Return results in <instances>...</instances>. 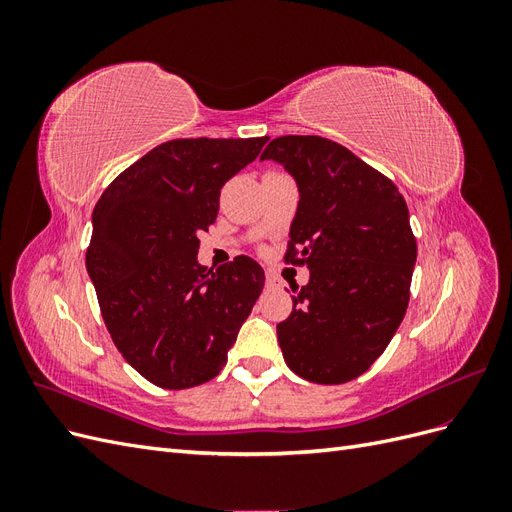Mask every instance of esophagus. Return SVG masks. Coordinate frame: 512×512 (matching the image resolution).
Wrapping results in <instances>:
<instances>
[{"label": "esophagus", "instance_id": "obj_1", "mask_svg": "<svg viewBox=\"0 0 512 512\" xmlns=\"http://www.w3.org/2000/svg\"><path fill=\"white\" fill-rule=\"evenodd\" d=\"M265 277H267V280H265L267 288H280V286H282V280H280V277H277L273 271H267Z\"/></svg>", "mask_w": 512, "mask_h": 512}]
</instances>
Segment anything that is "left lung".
Listing matches in <instances>:
<instances>
[{
    "mask_svg": "<svg viewBox=\"0 0 512 512\" xmlns=\"http://www.w3.org/2000/svg\"><path fill=\"white\" fill-rule=\"evenodd\" d=\"M260 160L297 183L290 252L309 269L277 324L286 365L316 384L359 378L404 320L416 265L410 213L395 183L322 136H280ZM299 246L302 252L293 250Z\"/></svg>",
    "mask_w": 512,
    "mask_h": 512,
    "instance_id": "8db88e82",
    "label": "left lung"
}]
</instances>
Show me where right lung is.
I'll return each mask as SVG.
<instances>
[{"label": "right lung", "instance_id": "obj_1", "mask_svg": "<svg viewBox=\"0 0 512 512\" xmlns=\"http://www.w3.org/2000/svg\"><path fill=\"white\" fill-rule=\"evenodd\" d=\"M267 141L158 145L108 185L91 215L85 265L106 329L123 359L162 389L218 376L265 286V271L247 256L209 276L198 235L218 218L222 185Z\"/></svg>", "mask_w": 512, "mask_h": 512}]
</instances>
